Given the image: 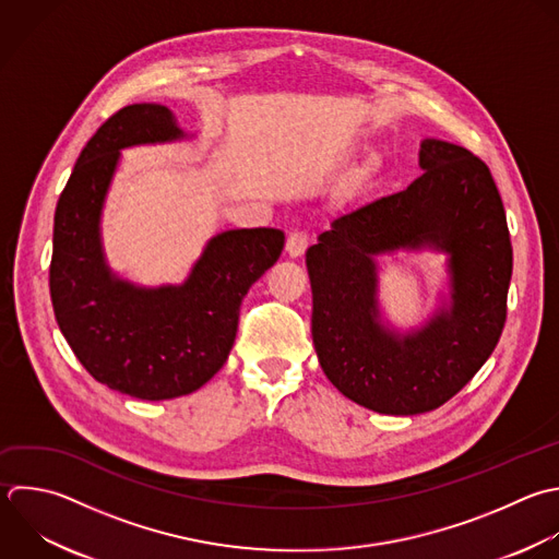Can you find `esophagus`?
<instances>
[{"instance_id":"1","label":"esophagus","mask_w":559,"mask_h":559,"mask_svg":"<svg viewBox=\"0 0 559 559\" xmlns=\"http://www.w3.org/2000/svg\"><path fill=\"white\" fill-rule=\"evenodd\" d=\"M306 249H308V234H304V231H293V234L288 236V240H286V253H288L290 258H301V255L306 253Z\"/></svg>"}]
</instances>
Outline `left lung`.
I'll list each match as a JSON object with an SVG mask.
<instances>
[{"instance_id":"8db88e82","label":"left lung","mask_w":559,"mask_h":559,"mask_svg":"<svg viewBox=\"0 0 559 559\" xmlns=\"http://www.w3.org/2000/svg\"><path fill=\"white\" fill-rule=\"evenodd\" d=\"M424 170L406 190L336 216L306 251L312 341L328 380L384 415H417L459 393L491 356L507 314L511 242L489 168L469 151L426 138ZM447 255L445 294L417 329L379 310L377 258Z\"/></svg>"}]
</instances>
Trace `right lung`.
Instances as JSON below:
<instances>
[{
    "label": "right lung",
    "instance_id": "add662e5",
    "mask_svg": "<svg viewBox=\"0 0 559 559\" xmlns=\"http://www.w3.org/2000/svg\"><path fill=\"white\" fill-rule=\"evenodd\" d=\"M190 138L164 105L120 109L83 148L55 214L50 295L66 341L98 382L151 402L188 395L225 365L247 290L284 249L280 229H229L181 284L142 286L109 266L100 223L122 151Z\"/></svg>",
    "mask_w": 559,
    "mask_h": 559
}]
</instances>
